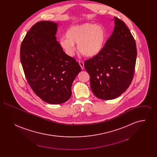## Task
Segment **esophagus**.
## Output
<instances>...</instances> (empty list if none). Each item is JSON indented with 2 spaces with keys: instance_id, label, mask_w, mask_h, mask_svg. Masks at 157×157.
<instances>
[{
  "instance_id": "obj_1",
  "label": "esophagus",
  "mask_w": 157,
  "mask_h": 157,
  "mask_svg": "<svg viewBox=\"0 0 157 157\" xmlns=\"http://www.w3.org/2000/svg\"><path fill=\"white\" fill-rule=\"evenodd\" d=\"M78 62H79V64L80 67H81V69H84V63H83V62H82V61H79Z\"/></svg>"
}]
</instances>
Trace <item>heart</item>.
Segmentation results:
<instances>
[{
    "label": "heart",
    "mask_w": 157,
    "mask_h": 157,
    "mask_svg": "<svg viewBox=\"0 0 157 157\" xmlns=\"http://www.w3.org/2000/svg\"><path fill=\"white\" fill-rule=\"evenodd\" d=\"M104 28L94 23H85L71 27L66 32V37L60 40V47L69 56H72L78 44L79 52L86 57H93L100 52L106 40Z\"/></svg>",
    "instance_id": "obj_1"
}]
</instances>
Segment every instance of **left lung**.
<instances>
[{
  "mask_svg": "<svg viewBox=\"0 0 157 157\" xmlns=\"http://www.w3.org/2000/svg\"><path fill=\"white\" fill-rule=\"evenodd\" d=\"M115 26L102 50L85 60L90 88L97 97L111 100L118 97L132 81L136 58L134 38L125 23L114 17Z\"/></svg>",
  "mask_w": 157,
  "mask_h": 157,
  "instance_id": "left-lung-1",
  "label": "left lung"
}]
</instances>
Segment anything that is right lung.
Wrapping results in <instances>:
<instances>
[{"mask_svg":"<svg viewBox=\"0 0 157 157\" xmlns=\"http://www.w3.org/2000/svg\"><path fill=\"white\" fill-rule=\"evenodd\" d=\"M58 23L40 21L28 32L21 46V61L26 79L45 102L60 104L72 95L71 86L81 67L56 41Z\"/></svg>","mask_w":157,"mask_h":157,"instance_id":"right-lung-1","label":"right lung"}]
</instances>
